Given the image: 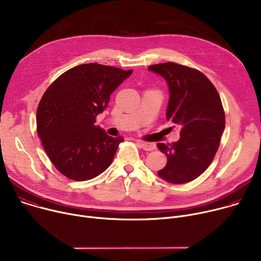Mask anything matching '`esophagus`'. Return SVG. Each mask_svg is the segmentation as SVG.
<instances>
[{
    "label": "esophagus",
    "instance_id": "34e87169",
    "mask_svg": "<svg viewBox=\"0 0 261 261\" xmlns=\"http://www.w3.org/2000/svg\"><path fill=\"white\" fill-rule=\"evenodd\" d=\"M140 146H141L144 150L146 151H150V150H153L156 148V145L152 142H141V141H138L137 142Z\"/></svg>",
    "mask_w": 261,
    "mask_h": 261
}]
</instances>
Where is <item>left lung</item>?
<instances>
[{"mask_svg": "<svg viewBox=\"0 0 261 261\" xmlns=\"http://www.w3.org/2000/svg\"><path fill=\"white\" fill-rule=\"evenodd\" d=\"M148 70L167 82L166 119L181 130L178 141L156 144L167 156L166 166L158 174L172 184L191 182L209 167L219 147L226 124L222 100L210 80L196 69L169 62Z\"/></svg>", "mask_w": 261, "mask_h": 261, "instance_id": "left-lung-1", "label": "left lung"}]
</instances>
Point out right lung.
<instances>
[{"mask_svg": "<svg viewBox=\"0 0 261 261\" xmlns=\"http://www.w3.org/2000/svg\"><path fill=\"white\" fill-rule=\"evenodd\" d=\"M133 70L84 64L63 73L38 103L36 130L55 168L73 181H88L111 165L122 137L95 125L111 94Z\"/></svg>", "mask_w": 261, "mask_h": 261, "instance_id": "obj_1", "label": "right lung"}]
</instances>
